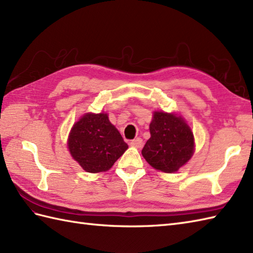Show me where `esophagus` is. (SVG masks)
I'll use <instances>...</instances> for the list:
<instances>
[{"label": "esophagus", "mask_w": 253, "mask_h": 253, "mask_svg": "<svg viewBox=\"0 0 253 253\" xmlns=\"http://www.w3.org/2000/svg\"><path fill=\"white\" fill-rule=\"evenodd\" d=\"M142 142L143 141H142L141 138H136V139H133V140L130 141V146L135 147V148H141Z\"/></svg>", "instance_id": "obj_1"}]
</instances>
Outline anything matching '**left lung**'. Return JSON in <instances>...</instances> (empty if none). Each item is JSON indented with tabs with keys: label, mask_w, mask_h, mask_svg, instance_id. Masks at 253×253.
<instances>
[{
	"label": "left lung",
	"mask_w": 253,
	"mask_h": 253,
	"mask_svg": "<svg viewBox=\"0 0 253 253\" xmlns=\"http://www.w3.org/2000/svg\"><path fill=\"white\" fill-rule=\"evenodd\" d=\"M150 133L151 137L141 153L155 169L175 173L191 159L195 151V138L181 116L154 112Z\"/></svg>",
	"instance_id": "left-lung-1"
}]
</instances>
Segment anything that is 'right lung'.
Returning a JSON list of instances; mask_svg holds the SVG:
<instances>
[{
  "label": "right lung",
  "mask_w": 253,
  "mask_h": 253,
  "mask_svg": "<svg viewBox=\"0 0 253 253\" xmlns=\"http://www.w3.org/2000/svg\"><path fill=\"white\" fill-rule=\"evenodd\" d=\"M67 147L73 159L88 173L110 169L128 149L106 113H87L75 123Z\"/></svg>",
  "instance_id": "1"
}]
</instances>
